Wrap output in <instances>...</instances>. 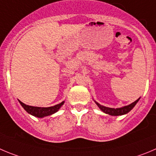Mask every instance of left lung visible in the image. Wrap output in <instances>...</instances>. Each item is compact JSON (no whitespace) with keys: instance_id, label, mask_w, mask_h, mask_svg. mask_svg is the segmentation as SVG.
<instances>
[{"instance_id":"obj_1","label":"left lung","mask_w":156,"mask_h":156,"mask_svg":"<svg viewBox=\"0 0 156 156\" xmlns=\"http://www.w3.org/2000/svg\"><path fill=\"white\" fill-rule=\"evenodd\" d=\"M139 99L136 100L135 101H134V102H132V104L129 105L124 106V107H122V108H112L105 107V106L101 105L99 103L96 102L95 101H95L96 105L98 106V108L101 109L103 112L106 113V114H108V115H110L118 116V115H126V114H127L128 112H130L131 110H132V109L135 107V105L137 104V102L139 101Z\"/></svg>"}]
</instances>
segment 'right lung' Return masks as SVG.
Instances as JSON below:
<instances>
[{
  "instance_id": "obj_1",
  "label": "right lung",
  "mask_w": 156,
  "mask_h": 156,
  "mask_svg": "<svg viewBox=\"0 0 156 156\" xmlns=\"http://www.w3.org/2000/svg\"><path fill=\"white\" fill-rule=\"evenodd\" d=\"M19 101V100H18ZM20 104L21 105L24 109L29 113L30 115L33 116H35L37 118H44L45 116H48L54 114V113L57 112L64 105L65 101H62L60 104H58L56 105L51 106V107H48V108H41V107H34V106H30L25 105L24 103L21 102V101H19Z\"/></svg>"
}]
</instances>
